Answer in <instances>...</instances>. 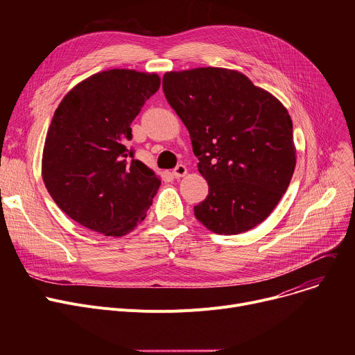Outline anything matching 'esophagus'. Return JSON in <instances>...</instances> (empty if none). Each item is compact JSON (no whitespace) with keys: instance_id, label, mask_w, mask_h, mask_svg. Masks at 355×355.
Returning a JSON list of instances; mask_svg holds the SVG:
<instances>
[{"instance_id":"obj_1","label":"esophagus","mask_w":355,"mask_h":355,"mask_svg":"<svg viewBox=\"0 0 355 355\" xmlns=\"http://www.w3.org/2000/svg\"><path fill=\"white\" fill-rule=\"evenodd\" d=\"M173 175H174L175 178H181V177H184V175H187V166L182 165V164H178V165L174 168Z\"/></svg>"}]
</instances>
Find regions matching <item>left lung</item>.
<instances>
[{"mask_svg": "<svg viewBox=\"0 0 355 355\" xmlns=\"http://www.w3.org/2000/svg\"><path fill=\"white\" fill-rule=\"evenodd\" d=\"M162 89L189 129L209 184L196 218L225 236L260 225L286 193L296 165L288 109L243 73L223 67L168 71Z\"/></svg>", "mask_w": 355, "mask_h": 355, "instance_id": "1", "label": "left lung"}]
</instances>
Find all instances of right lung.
Segmentation results:
<instances>
[{
	"mask_svg": "<svg viewBox=\"0 0 355 355\" xmlns=\"http://www.w3.org/2000/svg\"><path fill=\"white\" fill-rule=\"evenodd\" d=\"M159 83L157 73L112 69L78 83L55 109L42 175L54 202L79 225L121 237L146 217L161 180L126 145L130 123Z\"/></svg>",
	"mask_w": 355,
	"mask_h": 355,
	"instance_id": "obj_1",
	"label": "right lung"
}]
</instances>
